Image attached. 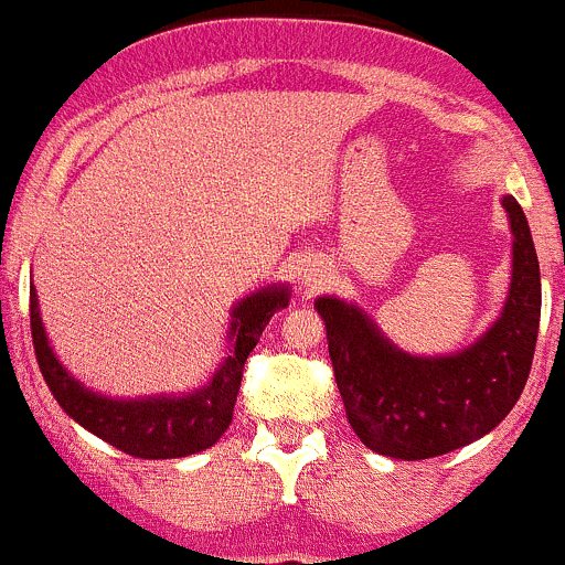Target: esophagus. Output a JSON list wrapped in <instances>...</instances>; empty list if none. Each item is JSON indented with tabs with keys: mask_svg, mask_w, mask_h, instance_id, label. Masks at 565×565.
<instances>
[{
	"mask_svg": "<svg viewBox=\"0 0 565 565\" xmlns=\"http://www.w3.org/2000/svg\"><path fill=\"white\" fill-rule=\"evenodd\" d=\"M299 280L305 288H318L327 280V269L321 264H305V269L299 271Z\"/></svg>",
	"mask_w": 565,
	"mask_h": 565,
	"instance_id": "1",
	"label": "esophagus"
}]
</instances>
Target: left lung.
<instances>
[{"mask_svg": "<svg viewBox=\"0 0 565 565\" xmlns=\"http://www.w3.org/2000/svg\"><path fill=\"white\" fill-rule=\"evenodd\" d=\"M511 222V285L497 321L467 349L417 356L398 349L354 301L318 296L345 417L373 454L420 461L486 437L505 420L533 365L541 321L539 255L522 205Z\"/></svg>", "mask_w": 565, "mask_h": 565, "instance_id": "obj_1", "label": "left lung"}]
</instances>
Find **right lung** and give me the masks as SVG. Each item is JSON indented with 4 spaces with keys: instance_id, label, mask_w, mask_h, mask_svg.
I'll use <instances>...</instances> for the list:
<instances>
[{
    "instance_id": "1",
    "label": "right lung",
    "mask_w": 565,
    "mask_h": 565,
    "mask_svg": "<svg viewBox=\"0 0 565 565\" xmlns=\"http://www.w3.org/2000/svg\"><path fill=\"white\" fill-rule=\"evenodd\" d=\"M288 285H266L233 305L227 327V356L214 376L189 393L142 395V398H111L85 387L49 343L41 321L35 285H30V327L38 365L49 390L71 420L109 443L134 459H183L211 448L233 420L244 362L258 345L266 323L277 310L288 307Z\"/></svg>"
}]
</instances>
